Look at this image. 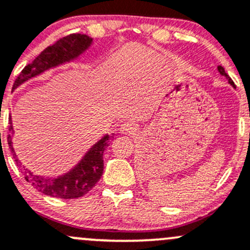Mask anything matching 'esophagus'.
Masks as SVG:
<instances>
[{"instance_id":"obj_1","label":"esophagus","mask_w":250,"mask_h":250,"mask_svg":"<svg viewBox=\"0 0 250 250\" xmlns=\"http://www.w3.org/2000/svg\"><path fill=\"white\" fill-rule=\"evenodd\" d=\"M120 131L123 134H128V135H131L136 131V127L131 122H125L121 125Z\"/></svg>"}]
</instances>
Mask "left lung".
Segmentation results:
<instances>
[{
    "mask_svg": "<svg viewBox=\"0 0 250 250\" xmlns=\"http://www.w3.org/2000/svg\"><path fill=\"white\" fill-rule=\"evenodd\" d=\"M217 68H218L219 73H221V75H222V76H224V77H226V78L228 79V82H229V83H230V84H231V85H232V86H234V87H235V84H234V82H232V81H231V78H230V77L227 75V73H226V71H224V68H223V67H222V66H221V65H219V66H218Z\"/></svg>",
    "mask_w": 250,
    "mask_h": 250,
    "instance_id": "8db88e82",
    "label": "left lung"
}]
</instances>
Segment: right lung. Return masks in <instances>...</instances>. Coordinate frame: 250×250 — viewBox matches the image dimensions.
I'll use <instances>...</instances> for the list:
<instances>
[{"label": "right lung", "instance_id": "1", "mask_svg": "<svg viewBox=\"0 0 250 250\" xmlns=\"http://www.w3.org/2000/svg\"><path fill=\"white\" fill-rule=\"evenodd\" d=\"M92 39L85 34H70L62 38L53 45L48 46L37 57L31 64L20 72L16 81L14 82L13 89H16L19 85L24 83L33 77L40 75L48 68L58 66L60 64L71 62L81 56L82 53L90 47ZM9 133H13L12 120L9 117ZM111 136L105 135L98 142L87 150L83 156L81 163L76 165L67 172L66 174L60 175L58 178H43L39 175H34L31 171L24 169V179L28 183H32L35 188L42 192L46 196L57 197L62 199H75L84 196L87 192L91 191L92 188L97 184L103 174V153L105 148L109 146V140ZM8 145L12 150L13 156L16 159V164L21 166L20 161L16 158V153L14 152L12 134L8 135Z\"/></svg>", "mask_w": 250, "mask_h": 250}]
</instances>
